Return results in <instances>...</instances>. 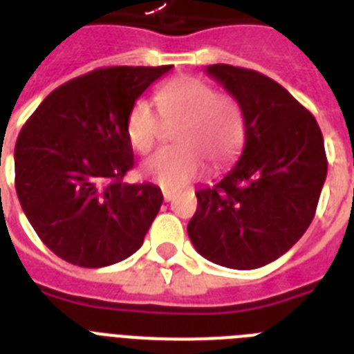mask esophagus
Instances as JSON below:
<instances>
[{
  "mask_svg": "<svg viewBox=\"0 0 354 354\" xmlns=\"http://www.w3.org/2000/svg\"><path fill=\"white\" fill-rule=\"evenodd\" d=\"M172 198H174V192L165 191V189H163V200H165V201H171Z\"/></svg>",
  "mask_w": 354,
  "mask_h": 354,
  "instance_id": "34e87169",
  "label": "esophagus"
}]
</instances>
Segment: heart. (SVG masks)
I'll list each match as a JSON object with an SVG mask.
<instances>
[{"label": "heart", "instance_id": "heart-1", "mask_svg": "<svg viewBox=\"0 0 354 354\" xmlns=\"http://www.w3.org/2000/svg\"><path fill=\"white\" fill-rule=\"evenodd\" d=\"M160 117L147 100H136L126 118V133L138 153H149L162 122L176 126L178 147L162 149L142 163V174L163 189H182L200 176L205 162L219 171L239 156L245 144V115L234 97L218 95L196 77L169 81L154 93Z\"/></svg>", "mask_w": 354, "mask_h": 354}]
</instances>
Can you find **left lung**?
Segmentation results:
<instances>
[{"mask_svg": "<svg viewBox=\"0 0 354 354\" xmlns=\"http://www.w3.org/2000/svg\"><path fill=\"white\" fill-rule=\"evenodd\" d=\"M239 102L245 149L212 189H200L187 225L205 259L254 270L279 259L308 230L328 158L319 124L283 86L259 71L230 64L207 68Z\"/></svg>", "mask_w": 354, "mask_h": 354, "instance_id": "8db88e82", "label": "left lung"}]
</instances>
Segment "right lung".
<instances>
[{
    "label": "right lung",
    "mask_w": 354,
    "mask_h": 354,
    "mask_svg": "<svg viewBox=\"0 0 354 354\" xmlns=\"http://www.w3.org/2000/svg\"><path fill=\"white\" fill-rule=\"evenodd\" d=\"M172 66L99 68L59 86L21 129L16 192L35 234L61 259L102 268L144 243L163 196L124 183L133 169L126 118Z\"/></svg>",
    "instance_id": "add662e5"
}]
</instances>
